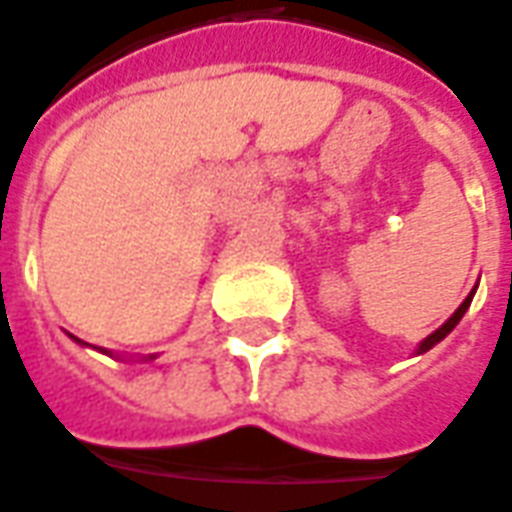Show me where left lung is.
<instances>
[{
    "label": "left lung",
    "instance_id": "8db88e82",
    "mask_svg": "<svg viewBox=\"0 0 512 512\" xmlns=\"http://www.w3.org/2000/svg\"><path fill=\"white\" fill-rule=\"evenodd\" d=\"M473 295H475V290L470 292V295H467V298H464V303L459 308H456L454 314H451V317H448V322L446 325H440L438 330H435V333L432 335H427V338H424V341L419 343V349H416V354H424V351H429L432 349V346H435V343H440L443 341V338H446L448 333H451V330H454L456 325H459V319L464 317V311H467V308H470V303H473Z\"/></svg>",
    "mask_w": 512,
    "mask_h": 512
}]
</instances>
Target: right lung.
<instances>
[{"instance_id": "obj_1", "label": "right lung", "mask_w": 512, "mask_h": 512, "mask_svg": "<svg viewBox=\"0 0 512 512\" xmlns=\"http://www.w3.org/2000/svg\"><path fill=\"white\" fill-rule=\"evenodd\" d=\"M72 338H74V335H72ZM74 341H77V343H80V338H74Z\"/></svg>"}]
</instances>
